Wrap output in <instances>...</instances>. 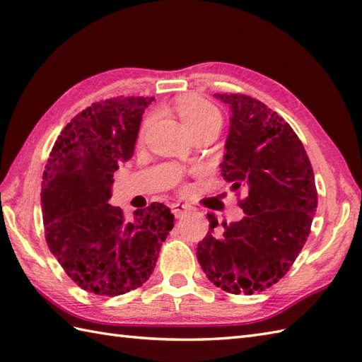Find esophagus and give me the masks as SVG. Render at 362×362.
Returning <instances> with one entry per match:
<instances>
[{
    "label": "esophagus",
    "instance_id": "esophagus-1",
    "mask_svg": "<svg viewBox=\"0 0 362 362\" xmlns=\"http://www.w3.org/2000/svg\"><path fill=\"white\" fill-rule=\"evenodd\" d=\"M171 210H173V214H174L175 218H182L183 214L187 213L188 206H187V205H183V204H180V202H175V204H173V205H171Z\"/></svg>",
    "mask_w": 362,
    "mask_h": 362
}]
</instances>
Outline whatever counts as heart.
<instances>
[{"mask_svg":"<svg viewBox=\"0 0 362 362\" xmlns=\"http://www.w3.org/2000/svg\"><path fill=\"white\" fill-rule=\"evenodd\" d=\"M175 110L182 118L183 124L188 127L191 134L202 132L206 129H221L222 115L216 105L206 101V99L196 95H185L175 99ZM156 119V115L151 113L144 118L141 124V135L146 132L152 121Z\"/></svg>","mask_w":362,"mask_h":362,"instance_id":"heart-1","label":"heart"}]
</instances>
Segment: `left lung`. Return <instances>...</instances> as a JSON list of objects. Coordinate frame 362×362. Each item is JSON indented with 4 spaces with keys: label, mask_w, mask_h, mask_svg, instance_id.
<instances>
[{
    "label": "left lung",
    "mask_w": 362,
    "mask_h": 362,
    "mask_svg": "<svg viewBox=\"0 0 362 362\" xmlns=\"http://www.w3.org/2000/svg\"><path fill=\"white\" fill-rule=\"evenodd\" d=\"M230 107L221 174L244 189L245 216L227 224L209 214L210 230L197 244L209 280L232 294L271 288L298 257L311 232L317 189L302 141L279 113L245 95H214Z\"/></svg>",
    "instance_id": "8db88e82"
}]
</instances>
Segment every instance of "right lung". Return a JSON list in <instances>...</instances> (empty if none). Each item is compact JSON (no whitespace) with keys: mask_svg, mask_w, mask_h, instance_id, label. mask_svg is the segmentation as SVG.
<instances>
[{"mask_svg":"<svg viewBox=\"0 0 362 362\" xmlns=\"http://www.w3.org/2000/svg\"><path fill=\"white\" fill-rule=\"evenodd\" d=\"M153 98L95 103L68 122L52 146L42 182L45 238L68 276L98 296L140 288L174 227L166 205L152 202L127 221L107 204L113 173L134 156L144 109Z\"/></svg>","mask_w":362,"mask_h":362,"instance_id":"add662e5","label":"right lung"}]
</instances>
